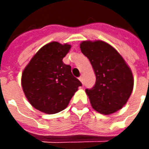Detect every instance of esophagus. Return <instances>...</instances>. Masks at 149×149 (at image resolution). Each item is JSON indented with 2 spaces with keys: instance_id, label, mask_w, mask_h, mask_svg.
Masks as SVG:
<instances>
[{
  "instance_id": "obj_1",
  "label": "esophagus",
  "mask_w": 149,
  "mask_h": 149,
  "mask_svg": "<svg viewBox=\"0 0 149 149\" xmlns=\"http://www.w3.org/2000/svg\"><path fill=\"white\" fill-rule=\"evenodd\" d=\"M79 80L81 81V82L82 83V84L84 85V78H83V77H82V76H81V77H79Z\"/></svg>"
}]
</instances>
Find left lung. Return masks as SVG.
Masks as SVG:
<instances>
[{"label": "left lung", "mask_w": 149, "mask_h": 149, "mask_svg": "<svg viewBox=\"0 0 149 149\" xmlns=\"http://www.w3.org/2000/svg\"><path fill=\"white\" fill-rule=\"evenodd\" d=\"M82 53L87 56L96 74L93 87L85 92L94 109L109 115L122 109L131 96L134 80L130 68L116 50L102 41H82Z\"/></svg>", "instance_id": "1"}]
</instances>
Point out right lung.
<instances>
[{
  "instance_id": "obj_1",
  "label": "right lung",
  "mask_w": 149,
  "mask_h": 149,
  "mask_svg": "<svg viewBox=\"0 0 149 149\" xmlns=\"http://www.w3.org/2000/svg\"><path fill=\"white\" fill-rule=\"evenodd\" d=\"M71 45L52 41L43 46L22 72L21 85L29 102L40 112L55 114L68 106L82 84L63 58Z\"/></svg>"
}]
</instances>
